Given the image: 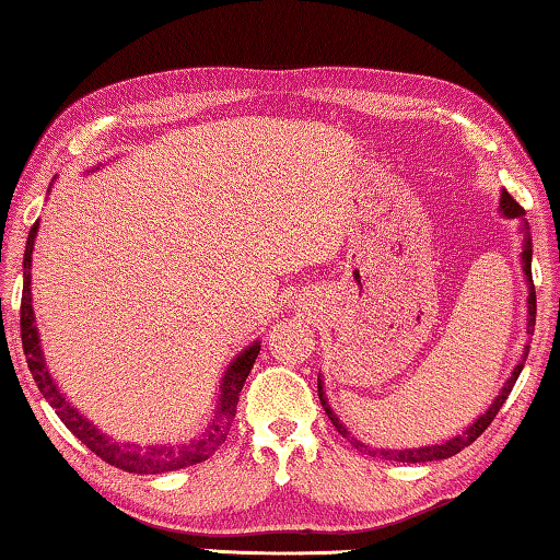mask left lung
I'll use <instances>...</instances> for the list:
<instances>
[{"instance_id":"8db88e82","label":"left lung","mask_w":560,"mask_h":560,"mask_svg":"<svg viewBox=\"0 0 560 560\" xmlns=\"http://www.w3.org/2000/svg\"><path fill=\"white\" fill-rule=\"evenodd\" d=\"M500 213L505 215V219H521V231H523V248H521V264H523V277H525V283H528V319H525V334H530L533 337V327H536V287H533V273H530V258H533V244H530V231H528V221L523 219L525 211L523 208L515 203L513 196L508 194V190L503 188L500 190ZM528 349L530 345H525L523 349V357L521 362L513 366L511 377L505 380L503 389L498 392V397L493 399V405L488 407L486 412H482L478 420H475L470 428H467L465 432H460V435L450 438L445 442H438V445H422V447H402V450H389V447H372V445H364V442L357 440L352 432L347 430V424L339 420L337 412L331 410L329 407V399H327V392H324V380L319 377V399H322V407L324 412L329 415V420L334 428H337L341 435L352 440V445L357 450H364V453L370 455H382L385 460H397V463H430V460H445V457H453L460 453V450H465L467 445H472L475 440H478L482 432L488 430V424L493 422V417L498 415L500 407H503V402L508 399V395H511V389L515 385V380H518V374L523 372V364H525V357H528Z\"/></svg>"}]
</instances>
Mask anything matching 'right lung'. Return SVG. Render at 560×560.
<instances>
[{
  "label": "right lung",
  "mask_w": 560,
  "mask_h": 560,
  "mask_svg": "<svg viewBox=\"0 0 560 560\" xmlns=\"http://www.w3.org/2000/svg\"><path fill=\"white\" fill-rule=\"evenodd\" d=\"M97 171V168H93ZM90 173V171H88ZM49 194V190H47ZM39 231V221L30 229L27 246H24V261H22V308H20V324H22V349L27 354V366L35 377L42 397L52 405L57 417L65 422V428L78 438L82 445H88L97 457H103L105 463L120 467L125 472H138V475H158V472H171L180 470V467L203 463L211 457L223 440L229 435V428L236 417V405L238 395L244 389V382L252 372V366L258 357V349H261V341H254L246 349H241V354L233 357V362L223 372L221 385H219V397H215V407L211 412V422L206 424L203 432L196 435L194 440L183 442V445H153V447H140L132 445V442H115L107 438L103 430H97L93 422L88 420L85 415L78 412V407L70 405L60 387L55 385L52 374L47 370L45 352H42V339L35 324V308H32V252H35V238Z\"/></svg>",
  "instance_id": "1"
}]
</instances>
